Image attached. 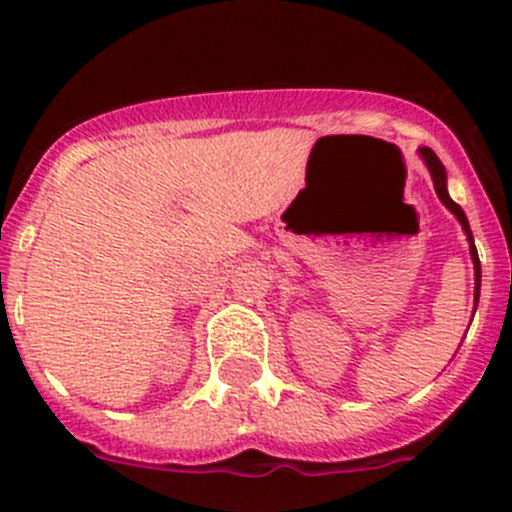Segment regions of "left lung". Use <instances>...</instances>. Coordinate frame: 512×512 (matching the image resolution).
<instances>
[{"label":"left lung","instance_id":"8db88e82","mask_svg":"<svg viewBox=\"0 0 512 512\" xmlns=\"http://www.w3.org/2000/svg\"><path fill=\"white\" fill-rule=\"evenodd\" d=\"M418 156H421L423 163H426L428 173H431V180H433V188H436V195L438 200H441L443 205H446L448 210H451L453 215H456V220L461 223L463 232H466V240H468V250H471V260H473V270H476V292H473V312H476L478 307V297H480V260H478V250H476V242H473V232H471V225H468V218L466 213L461 210V205L453 203L451 195H448V178H446V168H443V163L438 160L436 153L431 151V148H418Z\"/></svg>","mask_w":512,"mask_h":512}]
</instances>
